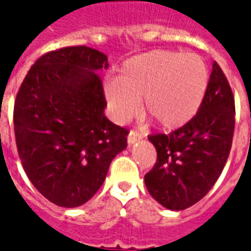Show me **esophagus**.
Wrapping results in <instances>:
<instances>
[{
	"label": "esophagus",
	"mask_w": 251,
	"mask_h": 251,
	"mask_svg": "<svg viewBox=\"0 0 251 251\" xmlns=\"http://www.w3.org/2000/svg\"><path fill=\"white\" fill-rule=\"evenodd\" d=\"M142 138V136L138 133L137 130H130L129 133V136H127V142H129V145H133V144H136L137 141H140Z\"/></svg>",
	"instance_id": "34e87169"
}]
</instances>
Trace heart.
<instances>
[{
	"instance_id": "obj_1",
	"label": "heart",
	"mask_w": 251,
	"mask_h": 251,
	"mask_svg": "<svg viewBox=\"0 0 251 251\" xmlns=\"http://www.w3.org/2000/svg\"><path fill=\"white\" fill-rule=\"evenodd\" d=\"M208 88V70L196 53L151 51L130 57L104 94L115 118L130 120L145 109L163 129H177L199 111Z\"/></svg>"
}]
</instances>
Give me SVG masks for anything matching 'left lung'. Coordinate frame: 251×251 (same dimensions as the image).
Instances as JSON below:
<instances>
[{
    "instance_id": "obj_1",
    "label": "left lung",
    "mask_w": 251,
    "mask_h": 251,
    "mask_svg": "<svg viewBox=\"0 0 251 251\" xmlns=\"http://www.w3.org/2000/svg\"><path fill=\"white\" fill-rule=\"evenodd\" d=\"M235 103L226 75L216 62L204 100L194 118L169 134H152L157 161L145 175L154 200L169 210H185L221 176L231 149Z\"/></svg>"
}]
</instances>
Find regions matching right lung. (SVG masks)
<instances>
[{
    "instance_id": "1",
    "label": "right lung",
    "mask_w": 251,
    "mask_h": 251,
    "mask_svg": "<svg viewBox=\"0 0 251 251\" xmlns=\"http://www.w3.org/2000/svg\"><path fill=\"white\" fill-rule=\"evenodd\" d=\"M107 67L103 52L66 47L37 59L17 93L13 124L20 160L30 183L53 204H84L127 147L129 130L104 117L98 72Z\"/></svg>"
}]
</instances>
